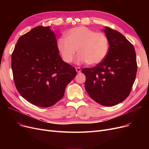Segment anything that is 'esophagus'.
Here are the masks:
<instances>
[{
	"label": "esophagus",
	"instance_id": "esophagus-1",
	"mask_svg": "<svg viewBox=\"0 0 149 149\" xmlns=\"http://www.w3.org/2000/svg\"><path fill=\"white\" fill-rule=\"evenodd\" d=\"M76 72H77V73H80L81 72V68L79 67H76Z\"/></svg>",
	"mask_w": 149,
	"mask_h": 149
}]
</instances>
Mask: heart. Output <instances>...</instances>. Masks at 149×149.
<instances>
[{"label":"heart","instance_id":"heart-1","mask_svg":"<svg viewBox=\"0 0 149 149\" xmlns=\"http://www.w3.org/2000/svg\"><path fill=\"white\" fill-rule=\"evenodd\" d=\"M66 39L58 40L56 47L62 59L68 63L73 60L78 50V63H87L96 65L105 59L109 49L107 36L102 32H96L86 26L72 28L65 34Z\"/></svg>","mask_w":149,"mask_h":149}]
</instances>
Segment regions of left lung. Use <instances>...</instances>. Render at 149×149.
Here are the masks:
<instances>
[{
	"instance_id": "1",
	"label": "left lung",
	"mask_w": 149,
	"mask_h": 149,
	"mask_svg": "<svg viewBox=\"0 0 149 149\" xmlns=\"http://www.w3.org/2000/svg\"><path fill=\"white\" fill-rule=\"evenodd\" d=\"M109 49L104 60L91 68H86L84 87L93 100L113 106L125 100L131 91L137 71L132 44L119 31L106 26Z\"/></svg>"
}]
</instances>
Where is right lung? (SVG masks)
<instances>
[{
  "label": "right lung",
  "mask_w": 149,
  "mask_h": 149,
  "mask_svg": "<svg viewBox=\"0 0 149 149\" xmlns=\"http://www.w3.org/2000/svg\"><path fill=\"white\" fill-rule=\"evenodd\" d=\"M50 26H38L22 35L12 54V70L20 95L33 104L53 106L77 74L61 59Z\"/></svg>",
  "instance_id": "1"
}]
</instances>
